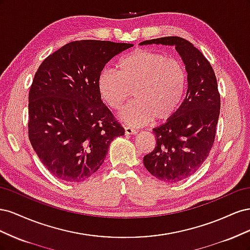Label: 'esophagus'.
<instances>
[{
	"label": "esophagus",
	"mask_w": 250,
	"mask_h": 250,
	"mask_svg": "<svg viewBox=\"0 0 250 250\" xmlns=\"http://www.w3.org/2000/svg\"><path fill=\"white\" fill-rule=\"evenodd\" d=\"M124 129H125V134H135V133H138L137 130L133 129V128H131L129 126H125Z\"/></svg>",
	"instance_id": "obj_1"
}]
</instances>
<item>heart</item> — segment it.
<instances>
[{
	"label": "heart",
	"mask_w": 250,
	"mask_h": 250,
	"mask_svg": "<svg viewBox=\"0 0 250 250\" xmlns=\"http://www.w3.org/2000/svg\"><path fill=\"white\" fill-rule=\"evenodd\" d=\"M118 71L105 69L98 78L102 100L118 110L129 99L120 115L132 126H143L153 119L168 120L177 110L187 88V73L178 60L160 52L138 49L124 56Z\"/></svg>",
	"instance_id": "1"
}]
</instances>
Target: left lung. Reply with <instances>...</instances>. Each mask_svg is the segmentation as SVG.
<instances>
[{"label": "left lung", "instance_id": "1", "mask_svg": "<svg viewBox=\"0 0 250 250\" xmlns=\"http://www.w3.org/2000/svg\"><path fill=\"white\" fill-rule=\"evenodd\" d=\"M152 43L175 46L188 72L184 102L167 122L154 128L156 146L143 160L153 176L174 184L193 175L208 156L216 137L220 94L213 67L190 42L167 36L141 42Z\"/></svg>", "mask_w": 250, "mask_h": 250}]
</instances>
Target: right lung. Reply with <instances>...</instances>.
Listing matches in <instances>:
<instances>
[{
    "label": "right lung",
    "instance_id": "add662e5",
    "mask_svg": "<svg viewBox=\"0 0 250 250\" xmlns=\"http://www.w3.org/2000/svg\"><path fill=\"white\" fill-rule=\"evenodd\" d=\"M132 43L75 41L37 69L29 92L30 143L55 177L80 183L101 167L113 139L125 130L101 100L98 78Z\"/></svg>",
    "mask_w": 250,
    "mask_h": 250
}]
</instances>
